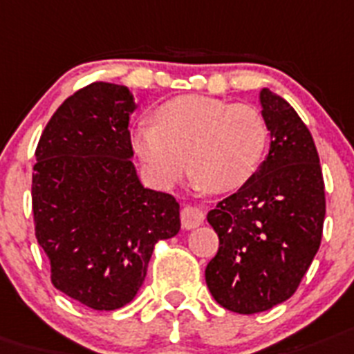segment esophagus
<instances>
[{
  "label": "esophagus",
  "instance_id": "obj_1",
  "mask_svg": "<svg viewBox=\"0 0 354 354\" xmlns=\"http://www.w3.org/2000/svg\"><path fill=\"white\" fill-rule=\"evenodd\" d=\"M180 218H182V227L187 228V230H191V228L200 227L201 223H203L205 216L194 205H183L182 210H180Z\"/></svg>",
  "mask_w": 354,
  "mask_h": 354
}]
</instances>
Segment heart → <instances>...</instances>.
Masks as SVG:
<instances>
[{"label":"heart","mask_w":354,"mask_h":354,"mask_svg":"<svg viewBox=\"0 0 354 354\" xmlns=\"http://www.w3.org/2000/svg\"><path fill=\"white\" fill-rule=\"evenodd\" d=\"M266 142L268 126L259 109L201 95L169 100L158 109V122H140L133 135L136 153L160 185L176 183L191 162L196 183L214 191L241 187L259 165Z\"/></svg>","instance_id":"obj_1"}]
</instances>
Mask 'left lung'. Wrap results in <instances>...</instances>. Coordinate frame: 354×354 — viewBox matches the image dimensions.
Wrapping results in <instances>:
<instances>
[{
    "label": "left lung",
    "mask_w": 354,
    "mask_h": 354,
    "mask_svg": "<svg viewBox=\"0 0 354 354\" xmlns=\"http://www.w3.org/2000/svg\"><path fill=\"white\" fill-rule=\"evenodd\" d=\"M272 135L248 182L207 214L219 237L205 281L219 306L252 315L288 301L322 239L326 196L313 136L279 95L261 91Z\"/></svg>",
    "instance_id": "obj_1"
}]
</instances>
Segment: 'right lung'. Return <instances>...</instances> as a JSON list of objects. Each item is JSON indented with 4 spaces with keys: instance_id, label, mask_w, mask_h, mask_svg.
I'll use <instances>...</instances> for the list:
<instances>
[{
    "instance_id": "right-lung-1",
    "label": "right lung",
    "mask_w": 354,
    "mask_h": 354,
    "mask_svg": "<svg viewBox=\"0 0 354 354\" xmlns=\"http://www.w3.org/2000/svg\"><path fill=\"white\" fill-rule=\"evenodd\" d=\"M126 86L91 82L68 97L35 149L32 210L52 284L91 310H118L144 283L154 245L180 232V205L144 189Z\"/></svg>"
}]
</instances>
